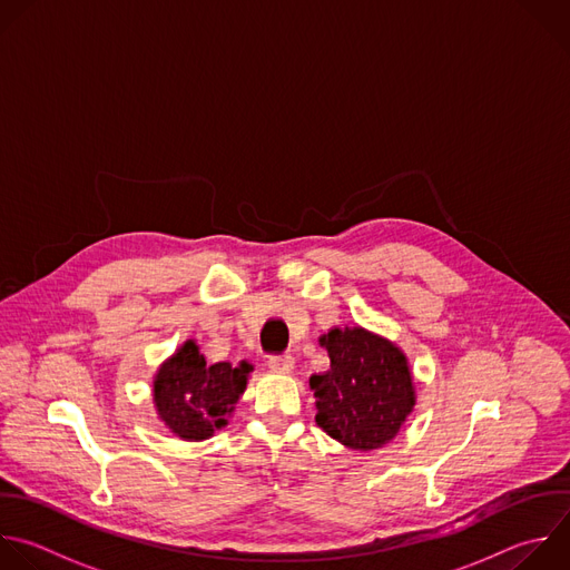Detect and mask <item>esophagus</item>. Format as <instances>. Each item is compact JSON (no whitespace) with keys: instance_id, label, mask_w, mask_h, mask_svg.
I'll return each mask as SVG.
<instances>
[{"instance_id":"34e87169","label":"esophagus","mask_w":570,"mask_h":570,"mask_svg":"<svg viewBox=\"0 0 570 570\" xmlns=\"http://www.w3.org/2000/svg\"><path fill=\"white\" fill-rule=\"evenodd\" d=\"M293 355L291 353H279V355H271L268 357V366L277 373H288L293 368Z\"/></svg>"}]
</instances>
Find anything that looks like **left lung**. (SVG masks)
Returning <instances> with one entry per match:
<instances>
[{"label": "left lung", "mask_w": 570, "mask_h": 570, "mask_svg": "<svg viewBox=\"0 0 570 570\" xmlns=\"http://www.w3.org/2000/svg\"><path fill=\"white\" fill-rule=\"evenodd\" d=\"M331 368L311 375L317 425L351 450L390 443L414 407L412 373L392 342L360 326L322 335Z\"/></svg>", "instance_id": "8db88e82"}]
</instances>
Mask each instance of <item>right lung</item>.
Instances as JSON below:
<instances>
[{"label":"right lung","mask_w":570,"mask_h":570,"mask_svg":"<svg viewBox=\"0 0 570 570\" xmlns=\"http://www.w3.org/2000/svg\"><path fill=\"white\" fill-rule=\"evenodd\" d=\"M250 364L206 362L189 340L169 357L154 381V403L165 425L185 441H204L224 428L226 414L246 390Z\"/></svg>","instance_id":"obj_1"}]
</instances>
